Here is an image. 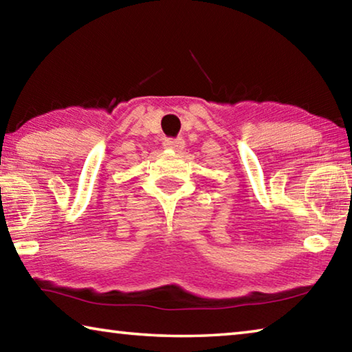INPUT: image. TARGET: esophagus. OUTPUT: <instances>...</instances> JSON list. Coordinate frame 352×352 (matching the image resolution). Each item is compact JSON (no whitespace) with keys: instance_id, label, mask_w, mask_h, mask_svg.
Segmentation results:
<instances>
[{"instance_id":"34e87169","label":"esophagus","mask_w":352,"mask_h":352,"mask_svg":"<svg viewBox=\"0 0 352 352\" xmlns=\"http://www.w3.org/2000/svg\"><path fill=\"white\" fill-rule=\"evenodd\" d=\"M163 147H164V148H168V151H175V152H178V151H183V147H184V141H183L182 138H178V140L168 138V140H164V141H163Z\"/></svg>"}]
</instances>
